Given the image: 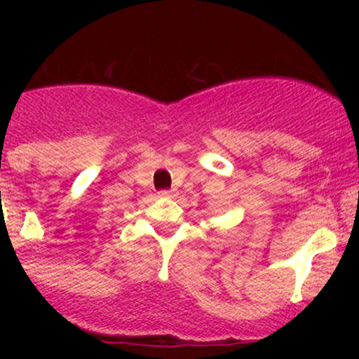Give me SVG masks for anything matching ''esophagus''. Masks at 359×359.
Here are the masks:
<instances>
[{
    "label": "esophagus",
    "mask_w": 359,
    "mask_h": 359,
    "mask_svg": "<svg viewBox=\"0 0 359 359\" xmlns=\"http://www.w3.org/2000/svg\"><path fill=\"white\" fill-rule=\"evenodd\" d=\"M160 196H163V197H172V196H174V194H172V191H162V192H160Z\"/></svg>",
    "instance_id": "obj_1"
}]
</instances>
